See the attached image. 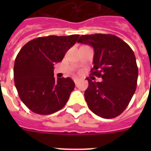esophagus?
Segmentation results:
<instances>
[{"instance_id": "obj_1", "label": "esophagus", "mask_w": 151, "mask_h": 151, "mask_svg": "<svg viewBox=\"0 0 151 151\" xmlns=\"http://www.w3.org/2000/svg\"><path fill=\"white\" fill-rule=\"evenodd\" d=\"M79 81H80V79H79V78H73V81H74V83H75V84H78Z\"/></svg>"}]
</instances>
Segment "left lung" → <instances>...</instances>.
Returning <instances> with one entry per match:
<instances>
[{
  "label": "left lung",
  "instance_id": "left-lung-1",
  "mask_svg": "<svg viewBox=\"0 0 151 151\" xmlns=\"http://www.w3.org/2000/svg\"><path fill=\"white\" fill-rule=\"evenodd\" d=\"M78 42L94 48L91 72L103 79L96 82L87 78L85 98L88 107L103 118L117 117L128 106L137 85L138 67L133 51L112 34L82 35Z\"/></svg>",
  "mask_w": 151,
  "mask_h": 151
}]
</instances>
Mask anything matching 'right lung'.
Listing matches in <instances>:
<instances>
[{
    "instance_id": "add662e5",
    "label": "right lung",
    "mask_w": 151,
    "mask_h": 151,
    "mask_svg": "<svg viewBox=\"0 0 151 151\" xmlns=\"http://www.w3.org/2000/svg\"><path fill=\"white\" fill-rule=\"evenodd\" d=\"M78 34L37 37L25 45L14 65V80L22 103L38 114H51L66 105L75 84L70 78H54L55 63L75 45Z\"/></svg>"
}]
</instances>
